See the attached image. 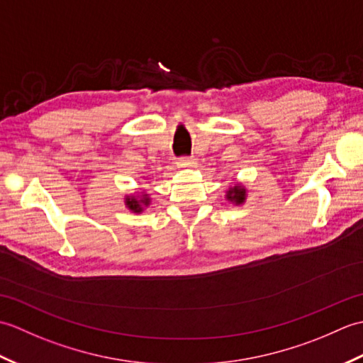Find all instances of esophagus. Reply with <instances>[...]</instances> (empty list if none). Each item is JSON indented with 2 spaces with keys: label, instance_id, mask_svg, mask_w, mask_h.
<instances>
[{
  "label": "esophagus",
  "instance_id": "esophagus-1",
  "mask_svg": "<svg viewBox=\"0 0 363 363\" xmlns=\"http://www.w3.org/2000/svg\"><path fill=\"white\" fill-rule=\"evenodd\" d=\"M176 165L179 168H191V167L196 165V159H194V157H181V159H177Z\"/></svg>",
  "mask_w": 363,
  "mask_h": 363
}]
</instances>
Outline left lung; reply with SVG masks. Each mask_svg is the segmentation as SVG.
<instances>
[{
  "label": "left lung",
  "mask_w": 363,
  "mask_h": 363,
  "mask_svg": "<svg viewBox=\"0 0 363 363\" xmlns=\"http://www.w3.org/2000/svg\"><path fill=\"white\" fill-rule=\"evenodd\" d=\"M226 198L229 199V201H233L235 204H242L246 199V190H245V187L240 186V184H235L234 187H230L228 190Z\"/></svg>",
  "instance_id": "1"
}]
</instances>
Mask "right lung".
<instances>
[{
  "mask_svg": "<svg viewBox=\"0 0 363 363\" xmlns=\"http://www.w3.org/2000/svg\"><path fill=\"white\" fill-rule=\"evenodd\" d=\"M125 204L129 211H133L135 213H140L143 211V207L150 204V198L148 195H142V196H126L125 198Z\"/></svg>",
  "mask_w": 363,
  "mask_h": 363,
  "instance_id": "obj_1",
  "label": "right lung"
}]
</instances>
